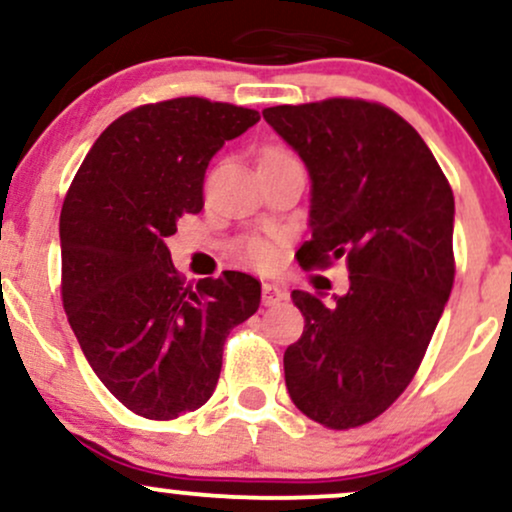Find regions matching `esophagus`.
<instances>
[{
    "instance_id": "obj_1",
    "label": "esophagus",
    "mask_w": 512,
    "mask_h": 512,
    "mask_svg": "<svg viewBox=\"0 0 512 512\" xmlns=\"http://www.w3.org/2000/svg\"><path fill=\"white\" fill-rule=\"evenodd\" d=\"M286 298H289V291L286 289H279V286H274V284L262 286V303L264 305H276V303L286 301Z\"/></svg>"
}]
</instances>
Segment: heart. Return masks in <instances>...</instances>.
Instances as JSON below:
<instances>
[{
    "label": "heart",
    "mask_w": 512,
    "mask_h": 512,
    "mask_svg": "<svg viewBox=\"0 0 512 512\" xmlns=\"http://www.w3.org/2000/svg\"><path fill=\"white\" fill-rule=\"evenodd\" d=\"M267 154H281V151H267ZM248 257L252 262L257 264H264L272 260V248H269L267 243H262V240H250L248 243Z\"/></svg>",
    "instance_id": "1"
}]
</instances>
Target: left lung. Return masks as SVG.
<instances>
[{"label":"left lung","instance_id":"left-lung-1","mask_svg":"<svg viewBox=\"0 0 512 512\" xmlns=\"http://www.w3.org/2000/svg\"><path fill=\"white\" fill-rule=\"evenodd\" d=\"M262 115L310 175L313 238L298 262L349 264L334 303L291 293L305 330L284 354L286 390L317 424L363 426L411 383L448 303L455 197L419 132L385 105L330 98Z\"/></svg>","mask_w":512,"mask_h":512}]
</instances>
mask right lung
Returning <instances> with one entry per match:
<instances>
[{
  "label": "right lung",
  "mask_w": 512,
  "mask_h": 512,
  "mask_svg": "<svg viewBox=\"0 0 512 512\" xmlns=\"http://www.w3.org/2000/svg\"><path fill=\"white\" fill-rule=\"evenodd\" d=\"M260 113L207 98L134 108L91 146L60 216L62 303L86 361L113 395L168 421L211 397L231 330L260 308L243 272L185 286L166 238L204 207L216 151Z\"/></svg>",
  "instance_id": "right-lung-1"
}]
</instances>
